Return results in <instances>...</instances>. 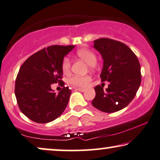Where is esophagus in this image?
Wrapping results in <instances>:
<instances>
[{
  "label": "esophagus",
  "instance_id": "esophagus-1",
  "mask_svg": "<svg viewBox=\"0 0 160 160\" xmlns=\"http://www.w3.org/2000/svg\"><path fill=\"white\" fill-rule=\"evenodd\" d=\"M74 90L79 91H80V92H83V91H85V89L82 88H78V87H75V88H74Z\"/></svg>",
  "mask_w": 160,
  "mask_h": 160
}]
</instances>
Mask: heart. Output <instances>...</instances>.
Instances as JSON below:
<instances>
[{"instance_id":"b5f03b06","label":"heart","mask_w":160,"mask_h":160,"mask_svg":"<svg viewBox=\"0 0 160 160\" xmlns=\"http://www.w3.org/2000/svg\"><path fill=\"white\" fill-rule=\"evenodd\" d=\"M76 55L78 58H81L85 62L88 63L89 67L93 68L97 62V56L96 53L91 50L87 48L79 49L76 51ZM72 62L69 57L66 56L61 61V69L64 74L69 73L71 69ZM91 77L89 75L80 76V75H72L69 78V82L70 84L75 86L83 87L86 86L90 82Z\"/></svg>"}]
</instances>
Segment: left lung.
Returning a JSON list of instances; mask_svg holds the SVG:
<instances>
[{"mask_svg": "<svg viewBox=\"0 0 160 160\" xmlns=\"http://www.w3.org/2000/svg\"><path fill=\"white\" fill-rule=\"evenodd\" d=\"M94 48L104 60L100 74L102 82L108 81V88L98 85L92 105L105 112H114L124 108L135 97L141 82L139 61L128 46L109 38L94 40Z\"/></svg>", "mask_w": 160, "mask_h": 160, "instance_id": "left-lung-1", "label": "left lung"}]
</instances>
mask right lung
<instances>
[{"instance_id": "add662e5", "label": "right lung", "mask_w": 160, "mask_h": 160, "mask_svg": "<svg viewBox=\"0 0 160 160\" xmlns=\"http://www.w3.org/2000/svg\"><path fill=\"white\" fill-rule=\"evenodd\" d=\"M73 45H51L29 58L21 66L15 80L17 102L21 112L37 123L50 122L62 114L69 102L72 91L62 80L61 61ZM63 86L58 95L51 84Z\"/></svg>"}]
</instances>
